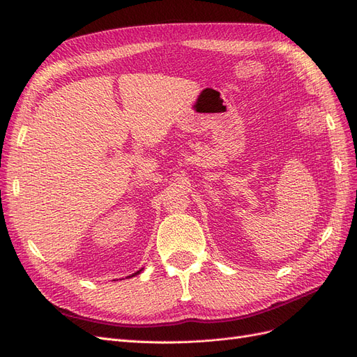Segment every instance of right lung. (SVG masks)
<instances>
[{
  "label": "right lung",
  "instance_id": "add662e5",
  "mask_svg": "<svg viewBox=\"0 0 357 357\" xmlns=\"http://www.w3.org/2000/svg\"><path fill=\"white\" fill-rule=\"evenodd\" d=\"M142 272H143V267H142L140 270H137V272H136V273H132L131 276H128V278H132V276H137V275H139V273H142Z\"/></svg>",
  "mask_w": 357,
  "mask_h": 357
}]
</instances>
